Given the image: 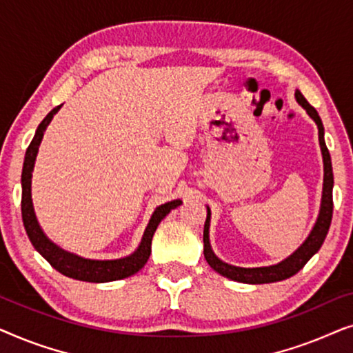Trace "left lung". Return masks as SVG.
Wrapping results in <instances>:
<instances>
[{"mask_svg":"<svg viewBox=\"0 0 353 353\" xmlns=\"http://www.w3.org/2000/svg\"><path fill=\"white\" fill-rule=\"evenodd\" d=\"M296 101L307 110L310 119L316 123L318 127V139H320L321 156H323V170H325V176H323V192H321V205L320 212H318L316 221L305 241L294 250V252L276 265H270V267H255V268H244V267H234L223 262L216 257L214 250H212L210 239H209V228H210V209L207 207V219L204 225V257L207 263L215 270L221 276H226L233 281L245 283V284H265V283H276L288 279L296 274L299 270L303 268L308 260L320 250L321 244L325 243V238L330 231L331 219H332V186H334V176H332V165H331V156L327 151L325 143V127L318 115L316 109L308 104V101L303 98L302 93L296 90Z\"/></svg>","mask_w":353,"mask_h":353,"instance_id":"1","label":"left lung"}]
</instances>
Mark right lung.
I'll return each mask as SVG.
<instances>
[{"label":"right lung","instance_id":"obj_1","mask_svg":"<svg viewBox=\"0 0 353 353\" xmlns=\"http://www.w3.org/2000/svg\"><path fill=\"white\" fill-rule=\"evenodd\" d=\"M62 108L57 105L51 110L50 114L43 119V122L38 125L35 137H33L30 146L27 148L26 159H23V167H22V221L26 226L27 236L30 239L38 252L45 257L48 262L51 263L52 268H56L57 272L65 274V276L79 279V281H88V283H108V281H117V279H123L132 276V274L138 273L144 265H146L149 255H151V243L152 236L156 233L157 226L165 216L170 214V210L176 209L181 204L180 199L165 202V204L156 207V210L152 212L151 220L144 230L141 243L134 250L133 254L127 255L122 259H114V260H93V259H85L80 257L74 252L59 248V245L52 243V241L45 234V231L41 230L40 223H38L35 209H33L32 202V173L33 167H35L38 148H40L43 134H45L48 125L51 123V120L54 115L59 112Z\"/></svg>","mask_w":353,"mask_h":353}]
</instances>
